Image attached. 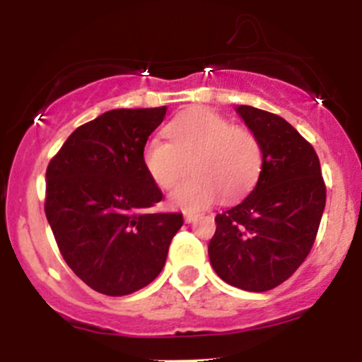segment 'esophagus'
I'll use <instances>...</instances> for the list:
<instances>
[{
    "label": "esophagus",
    "mask_w": 362,
    "mask_h": 362,
    "mask_svg": "<svg viewBox=\"0 0 362 362\" xmlns=\"http://www.w3.org/2000/svg\"><path fill=\"white\" fill-rule=\"evenodd\" d=\"M196 218H197V214H194V213H185V214H184L185 223H192V221L196 220Z\"/></svg>",
    "instance_id": "obj_1"
}]
</instances>
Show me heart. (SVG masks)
Segmentation results:
<instances>
[{"instance_id":"obj_1","label":"heart","mask_w":362,"mask_h":362,"mask_svg":"<svg viewBox=\"0 0 362 362\" xmlns=\"http://www.w3.org/2000/svg\"><path fill=\"white\" fill-rule=\"evenodd\" d=\"M168 141L149 139L142 165L163 190L173 189L170 204L182 211H199L221 196L235 202L247 196L263 170V146L251 129L232 125L211 110L197 108L178 115L165 129Z\"/></svg>"}]
</instances>
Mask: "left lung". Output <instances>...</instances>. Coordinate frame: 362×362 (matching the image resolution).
Segmentation results:
<instances>
[{
  "mask_svg": "<svg viewBox=\"0 0 362 362\" xmlns=\"http://www.w3.org/2000/svg\"><path fill=\"white\" fill-rule=\"evenodd\" d=\"M237 113L263 146V170L240 204L216 214L209 261L233 287L266 292L304 263L316 240L327 185L315 148L269 111L240 105Z\"/></svg>",
  "mask_w": 362,
  "mask_h": 362,
  "instance_id": "8db88e82",
  "label": "left lung"
}]
</instances>
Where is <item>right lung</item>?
Masks as SVG:
<instances>
[{"instance_id":"add662e5","label":"right lung","mask_w":362,"mask_h":362,"mask_svg":"<svg viewBox=\"0 0 362 362\" xmlns=\"http://www.w3.org/2000/svg\"><path fill=\"white\" fill-rule=\"evenodd\" d=\"M165 115L166 106L106 111L75 129L47 165L45 211L59 252L105 296L149 285L184 225L180 213L151 211L163 194L142 165Z\"/></svg>"}]
</instances>
